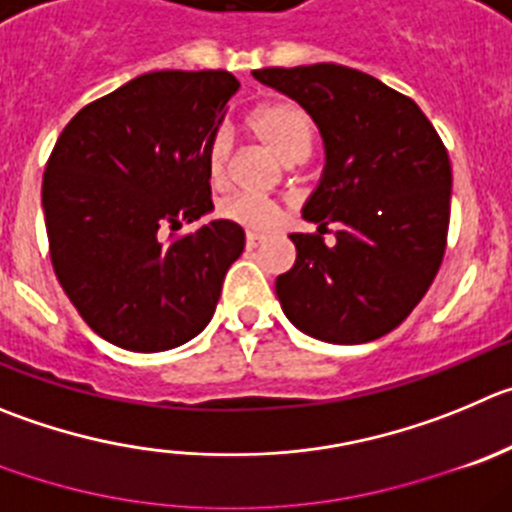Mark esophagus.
I'll return each instance as SVG.
<instances>
[{"label":"esophagus","instance_id":"obj_1","mask_svg":"<svg viewBox=\"0 0 512 512\" xmlns=\"http://www.w3.org/2000/svg\"><path fill=\"white\" fill-rule=\"evenodd\" d=\"M262 240H265V237H262V234H257V232H247V237H245V242H247V247H250V250H255V247L260 245Z\"/></svg>","mask_w":512,"mask_h":512}]
</instances>
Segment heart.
Returning a JSON list of instances; mask_svg holds the SVG:
<instances>
[{
	"mask_svg": "<svg viewBox=\"0 0 512 512\" xmlns=\"http://www.w3.org/2000/svg\"><path fill=\"white\" fill-rule=\"evenodd\" d=\"M252 131L267 143V146L285 161V164H298L310 154L313 146V121L293 100H275V103L260 105L250 118ZM229 154H232V138L229 133L217 131L207 148V166L212 181H224L227 176ZM224 219L252 229V232H265L278 222L280 209L270 199L255 197V194H234L224 199L219 207Z\"/></svg>",
	"mask_w": 512,
	"mask_h": 512,
	"instance_id": "heart-1",
	"label": "heart"
}]
</instances>
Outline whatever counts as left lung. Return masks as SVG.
Returning a JSON list of instances; mask_svg holds the SVG:
<instances>
[{
    "instance_id": "1",
    "label": "left lung",
    "mask_w": 512,
    "mask_h": 512,
    "mask_svg": "<svg viewBox=\"0 0 512 512\" xmlns=\"http://www.w3.org/2000/svg\"><path fill=\"white\" fill-rule=\"evenodd\" d=\"M318 126L326 166L303 217L337 224V245L290 234L298 257L278 275L283 313L305 336L369 343L394 331L432 285L447 245L452 166L407 95L361 70L318 62L252 70Z\"/></svg>"
}]
</instances>
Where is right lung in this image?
I'll return each instance as SVG.
<instances>
[{"mask_svg":"<svg viewBox=\"0 0 512 512\" xmlns=\"http://www.w3.org/2000/svg\"><path fill=\"white\" fill-rule=\"evenodd\" d=\"M240 90L224 70H159L93 100L65 126L42 179L55 275L113 346L156 353L207 328L245 232L212 219L207 148Z\"/></svg>","mask_w":512,"mask_h":512,"instance_id":"obj_1","label":"right lung"}]
</instances>
